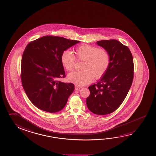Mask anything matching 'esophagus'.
I'll return each instance as SVG.
<instances>
[{"label":"esophagus","mask_w":156,"mask_h":156,"mask_svg":"<svg viewBox=\"0 0 156 156\" xmlns=\"http://www.w3.org/2000/svg\"><path fill=\"white\" fill-rule=\"evenodd\" d=\"M80 87L78 85H75V90H80Z\"/></svg>","instance_id":"1"}]
</instances>
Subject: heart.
<instances>
[{"instance_id": "1", "label": "heart", "mask_w": 156, "mask_h": 156, "mask_svg": "<svg viewBox=\"0 0 156 156\" xmlns=\"http://www.w3.org/2000/svg\"><path fill=\"white\" fill-rule=\"evenodd\" d=\"M75 57L68 50L64 51L61 57L63 66L68 71L74 67L76 58L83 61L81 69L68 75L69 82L79 86L88 84L94 79L99 80L105 74L110 63L108 51L104 48L84 44L80 45L74 51Z\"/></svg>"}]
</instances>
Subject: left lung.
<instances>
[{
	"label": "left lung",
	"instance_id": "1",
	"mask_svg": "<svg viewBox=\"0 0 156 156\" xmlns=\"http://www.w3.org/2000/svg\"><path fill=\"white\" fill-rule=\"evenodd\" d=\"M97 44L106 49L110 63L98 82L88 87L86 99L89 110L97 115L112 113L122 103L132 85L134 66L129 48L116 40H101Z\"/></svg>",
	"mask_w": 156,
	"mask_h": 156
}]
</instances>
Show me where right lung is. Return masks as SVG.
Wrapping results in <instances>:
<instances>
[{
    "label": "right lung",
    "mask_w": 156,
    "mask_h": 156,
    "mask_svg": "<svg viewBox=\"0 0 156 156\" xmlns=\"http://www.w3.org/2000/svg\"><path fill=\"white\" fill-rule=\"evenodd\" d=\"M79 42L45 36L27 45L21 59V79L27 96L38 109L53 113L66 105L74 85L59 80L66 76L61 57L64 51Z\"/></svg>",
    "instance_id": "right-lung-1"
}]
</instances>
